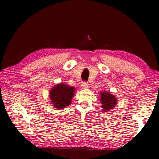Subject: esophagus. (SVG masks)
<instances>
[{
  "instance_id": "obj_1",
  "label": "esophagus",
  "mask_w": 159,
  "mask_h": 159,
  "mask_svg": "<svg viewBox=\"0 0 159 159\" xmlns=\"http://www.w3.org/2000/svg\"><path fill=\"white\" fill-rule=\"evenodd\" d=\"M81 88H82L83 89H87L89 88V84L87 82L84 81V82L81 84Z\"/></svg>"
}]
</instances>
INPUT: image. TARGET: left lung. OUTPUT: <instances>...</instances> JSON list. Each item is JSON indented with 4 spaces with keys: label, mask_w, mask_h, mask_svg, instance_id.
<instances>
[{
    "label": "left lung",
    "mask_w": 159,
    "mask_h": 159,
    "mask_svg": "<svg viewBox=\"0 0 159 159\" xmlns=\"http://www.w3.org/2000/svg\"><path fill=\"white\" fill-rule=\"evenodd\" d=\"M100 102L102 103V108L105 112H107L108 111L113 109L117 103V98L114 95L111 94L109 92L102 91L100 92Z\"/></svg>",
    "instance_id": "obj_1"
}]
</instances>
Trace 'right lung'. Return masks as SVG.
<instances>
[{
	"instance_id": "obj_1",
	"label": "right lung",
	"mask_w": 159,
	"mask_h": 159,
	"mask_svg": "<svg viewBox=\"0 0 159 159\" xmlns=\"http://www.w3.org/2000/svg\"><path fill=\"white\" fill-rule=\"evenodd\" d=\"M75 89L74 87L61 83L56 85L50 91L51 103L55 108L64 109L71 103Z\"/></svg>"
}]
</instances>
